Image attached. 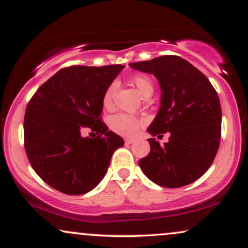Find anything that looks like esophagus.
I'll return each instance as SVG.
<instances>
[{
  "mask_svg": "<svg viewBox=\"0 0 248 248\" xmlns=\"http://www.w3.org/2000/svg\"><path fill=\"white\" fill-rule=\"evenodd\" d=\"M134 141H135V140H134V139H132V138L124 139V143H126V144H132Z\"/></svg>",
  "mask_w": 248,
  "mask_h": 248,
  "instance_id": "34e87169",
  "label": "esophagus"
}]
</instances>
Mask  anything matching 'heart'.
Masks as SVG:
<instances>
[{
  "instance_id": "heart-1",
  "label": "heart",
  "mask_w": 248,
  "mask_h": 248,
  "mask_svg": "<svg viewBox=\"0 0 248 248\" xmlns=\"http://www.w3.org/2000/svg\"><path fill=\"white\" fill-rule=\"evenodd\" d=\"M130 84L133 85L136 90L139 91V93L146 98L148 95L153 94L154 91V84L152 79L149 77L143 76V75H138L134 76L130 78ZM116 92V85L113 84L108 85V87L105 90L104 95H102V105L107 109H110L114 104V95ZM141 119L136 118L134 115L124 114V113H120V114H116L110 119L109 124L112 128L113 132L122 136H133L135 135L138 129L142 124Z\"/></svg>"
}]
</instances>
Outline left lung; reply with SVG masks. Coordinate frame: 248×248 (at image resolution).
Masks as SVG:
<instances>
[{
    "instance_id": "obj_1",
    "label": "left lung",
    "mask_w": 248,
    "mask_h": 248,
    "mask_svg": "<svg viewBox=\"0 0 248 248\" xmlns=\"http://www.w3.org/2000/svg\"><path fill=\"white\" fill-rule=\"evenodd\" d=\"M129 66L156 77L161 106L148 133L150 153L139 161L144 175L157 186L179 187L203 176L218 152L221 108L216 90L198 69L178 56H162ZM170 133L160 146L154 136Z\"/></svg>"
}]
</instances>
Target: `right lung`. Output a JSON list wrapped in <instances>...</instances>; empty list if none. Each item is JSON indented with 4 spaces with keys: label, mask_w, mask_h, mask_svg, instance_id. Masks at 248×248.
Returning <instances> with one entry per match:
<instances>
[{
    "label": "right lung",
    "mask_w": 248,
    "mask_h": 248,
    "mask_svg": "<svg viewBox=\"0 0 248 248\" xmlns=\"http://www.w3.org/2000/svg\"><path fill=\"white\" fill-rule=\"evenodd\" d=\"M122 65L71 66L37 90L24 115V147L31 167L53 189L84 195L106 175L124 139L101 121L102 95ZM92 130L94 139L82 133Z\"/></svg>",
    "instance_id": "right-lung-1"
}]
</instances>
